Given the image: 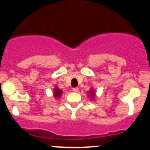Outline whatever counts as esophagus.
Returning a JSON list of instances; mask_svg holds the SVG:
<instances>
[{"label": "esophagus", "instance_id": "1", "mask_svg": "<svg viewBox=\"0 0 150 150\" xmlns=\"http://www.w3.org/2000/svg\"><path fill=\"white\" fill-rule=\"evenodd\" d=\"M73 91H74V92H77V91H79V88H77V87H76V88H73Z\"/></svg>", "mask_w": 150, "mask_h": 150}]
</instances>
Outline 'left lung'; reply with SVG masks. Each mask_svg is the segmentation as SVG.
<instances>
[{
	"label": "left lung",
	"instance_id": "1",
	"mask_svg": "<svg viewBox=\"0 0 150 150\" xmlns=\"http://www.w3.org/2000/svg\"><path fill=\"white\" fill-rule=\"evenodd\" d=\"M89 95H90V99H94L95 98V93L94 89H90L89 90Z\"/></svg>",
	"mask_w": 150,
	"mask_h": 150
}]
</instances>
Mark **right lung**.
<instances>
[{
	"mask_svg": "<svg viewBox=\"0 0 150 150\" xmlns=\"http://www.w3.org/2000/svg\"><path fill=\"white\" fill-rule=\"evenodd\" d=\"M62 94V91L57 86H55V88H54V91H53V95L54 97H55V98H59L61 97Z\"/></svg>",
	"mask_w": 150,
	"mask_h": 150,
	"instance_id": "add662e5",
	"label": "right lung"
}]
</instances>
